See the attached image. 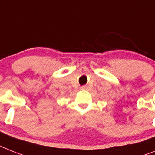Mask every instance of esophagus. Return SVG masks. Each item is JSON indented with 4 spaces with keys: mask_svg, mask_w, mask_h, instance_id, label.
<instances>
[{
    "mask_svg": "<svg viewBox=\"0 0 155 155\" xmlns=\"http://www.w3.org/2000/svg\"><path fill=\"white\" fill-rule=\"evenodd\" d=\"M86 88H87V86H86V85H84V86H82V87H81V89H83V90L86 89Z\"/></svg>",
    "mask_w": 155,
    "mask_h": 155,
    "instance_id": "1",
    "label": "esophagus"
}]
</instances>
